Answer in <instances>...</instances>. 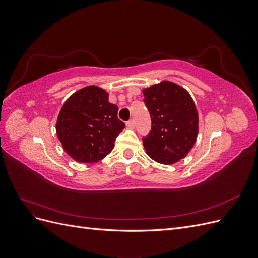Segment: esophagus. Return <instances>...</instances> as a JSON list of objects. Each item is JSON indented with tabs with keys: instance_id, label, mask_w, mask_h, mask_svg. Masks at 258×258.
<instances>
[{
	"instance_id": "obj_1",
	"label": "esophagus",
	"mask_w": 258,
	"mask_h": 258,
	"mask_svg": "<svg viewBox=\"0 0 258 258\" xmlns=\"http://www.w3.org/2000/svg\"><path fill=\"white\" fill-rule=\"evenodd\" d=\"M126 124H127V127H128V128H135V124H136V122H135V120H134V119H130V120H128V121L126 122Z\"/></svg>"
}]
</instances>
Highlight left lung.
<instances>
[{
  "instance_id": "obj_1",
  "label": "left lung",
  "mask_w": 258,
  "mask_h": 258,
  "mask_svg": "<svg viewBox=\"0 0 258 258\" xmlns=\"http://www.w3.org/2000/svg\"><path fill=\"white\" fill-rule=\"evenodd\" d=\"M152 127L143 137L147 155L163 165L184 158L198 134V113L189 93L181 86L161 82L143 90Z\"/></svg>"
}]
</instances>
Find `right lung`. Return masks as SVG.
<instances>
[{"instance_id":"1","label":"right lung","mask_w":258,"mask_h":258,"mask_svg":"<svg viewBox=\"0 0 258 258\" xmlns=\"http://www.w3.org/2000/svg\"><path fill=\"white\" fill-rule=\"evenodd\" d=\"M118 107L108 102V93L88 86L70 97L57 120V135L64 151L79 162H97L110 154L124 128Z\"/></svg>"}]
</instances>
